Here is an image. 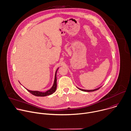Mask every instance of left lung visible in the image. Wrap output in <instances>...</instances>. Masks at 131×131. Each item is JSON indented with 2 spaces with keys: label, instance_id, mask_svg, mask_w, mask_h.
<instances>
[{
  "label": "left lung",
  "instance_id": "obj_1",
  "mask_svg": "<svg viewBox=\"0 0 131 131\" xmlns=\"http://www.w3.org/2000/svg\"><path fill=\"white\" fill-rule=\"evenodd\" d=\"M100 88H101V87H100V88H97V89H94V90H83V89H80V88H78V89H79V90H80L81 91H84V92H93V91H96V90H99Z\"/></svg>",
  "mask_w": 131,
  "mask_h": 131
}]
</instances>
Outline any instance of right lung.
Segmentation results:
<instances>
[{"label":"right lung","instance_id":"obj_1","mask_svg":"<svg viewBox=\"0 0 131 131\" xmlns=\"http://www.w3.org/2000/svg\"><path fill=\"white\" fill-rule=\"evenodd\" d=\"M57 71H58V69L57 71H56V72H55V79H54V82L53 85L50 90L47 91L45 92H41L37 91H30L28 89H26V90L29 92H30L31 94H32V95H34L35 96H46L50 95L53 94L54 92H55V91H56V89H57Z\"/></svg>","mask_w":131,"mask_h":131}]
</instances>
